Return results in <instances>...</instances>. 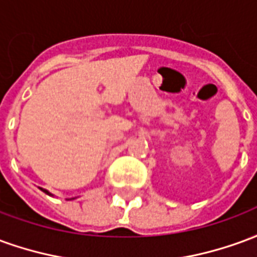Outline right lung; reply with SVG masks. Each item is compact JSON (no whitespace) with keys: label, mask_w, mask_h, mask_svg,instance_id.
<instances>
[{"label":"right lung","mask_w":257,"mask_h":257,"mask_svg":"<svg viewBox=\"0 0 257 257\" xmlns=\"http://www.w3.org/2000/svg\"><path fill=\"white\" fill-rule=\"evenodd\" d=\"M41 190H42V191H44V193H45V194H48V195H52V194L49 193V191H48V190H45V189H41Z\"/></svg>","instance_id":"obj_1"}]
</instances>
